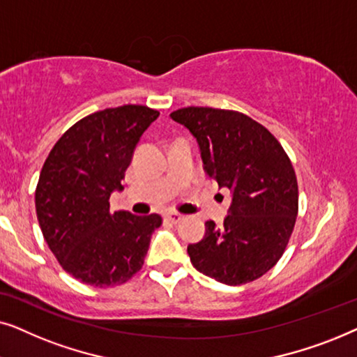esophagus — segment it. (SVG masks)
Masks as SVG:
<instances>
[{"instance_id": "obj_1", "label": "esophagus", "mask_w": 357, "mask_h": 357, "mask_svg": "<svg viewBox=\"0 0 357 357\" xmlns=\"http://www.w3.org/2000/svg\"><path fill=\"white\" fill-rule=\"evenodd\" d=\"M165 218H167L169 221H172L174 224H177V222H180L183 219L182 214L177 213V211H169L167 214H165Z\"/></svg>"}]
</instances>
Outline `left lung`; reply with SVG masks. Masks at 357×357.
Instances as JSON below:
<instances>
[{"instance_id": "8db88e82", "label": "left lung", "mask_w": 357, "mask_h": 357, "mask_svg": "<svg viewBox=\"0 0 357 357\" xmlns=\"http://www.w3.org/2000/svg\"><path fill=\"white\" fill-rule=\"evenodd\" d=\"M195 138L203 169L232 195L221 227L187 252L199 273L229 286L265 275L284 253L294 229L299 192L292 164L265 126L234 110L187 107L170 114Z\"/></svg>"}]
</instances>
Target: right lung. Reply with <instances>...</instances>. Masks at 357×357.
Segmentation results:
<instances>
[{"label":"right lung","instance_id":"1","mask_svg":"<svg viewBox=\"0 0 357 357\" xmlns=\"http://www.w3.org/2000/svg\"><path fill=\"white\" fill-rule=\"evenodd\" d=\"M158 110L121 105L91 114L56 141L36 190L37 219L66 273L91 286L126 282L141 270L159 214L110 211V195Z\"/></svg>","mask_w":357,"mask_h":357}]
</instances>
